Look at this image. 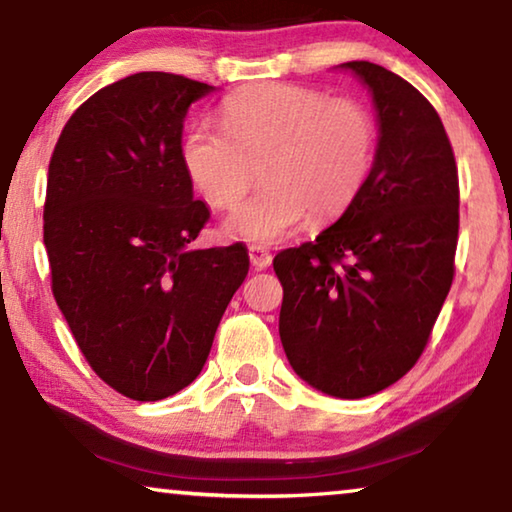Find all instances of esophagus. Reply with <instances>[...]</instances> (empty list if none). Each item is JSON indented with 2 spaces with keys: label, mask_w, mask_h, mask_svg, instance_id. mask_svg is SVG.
<instances>
[{
  "label": "esophagus",
  "mask_w": 512,
  "mask_h": 512,
  "mask_svg": "<svg viewBox=\"0 0 512 512\" xmlns=\"http://www.w3.org/2000/svg\"><path fill=\"white\" fill-rule=\"evenodd\" d=\"M248 255H250V264H253L257 271L266 269V266H271V262H273V255L269 253V250H266L264 246H257V243H253V246L248 248Z\"/></svg>",
  "instance_id": "obj_1"
}]
</instances>
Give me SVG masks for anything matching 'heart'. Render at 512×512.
<instances>
[{"label":"heart","mask_w":512,"mask_h":512,"mask_svg":"<svg viewBox=\"0 0 512 512\" xmlns=\"http://www.w3.org/2000/svg\"><path fill=\"white\" fill-rule=\"evenodd\" d=\"M223 126H190L181 163L213 207L248 193L262 165L264 190L225 218L232 239L276 243L310 213L324 223L340 216L368 181L377 151L372 112L352 98H331L299 85L243 89L223 105Z\"/></svg>","instance_id":"obj_1"}]
</instances>
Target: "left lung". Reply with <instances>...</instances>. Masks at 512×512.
<instances>
[{
  "label": "left lung",
  "mask_w": 512,
  "mask_h": 512,
  "mask_svg": "<svg viewBox=\"0 0 512 512\" xmlns=\"http://www.w3.org/2000/svg\"><path fill=\"white\" fill-rule=\"evenodd\" d=\"M372 91L375 165L331 227L280 250V340L296 375L356 400L414 368L455 276L460 183L432 103L400 75L347 61Z\"/></svg>",
  "instance_id": "obj_1"
}]
</instances>
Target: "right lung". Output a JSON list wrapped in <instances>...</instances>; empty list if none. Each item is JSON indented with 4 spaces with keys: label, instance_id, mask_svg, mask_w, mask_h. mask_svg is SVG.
<instances>
[{
    "label": "right lung",
    "instance_id": "right-lung-1",
    "mask_svg": "<svg viewBox=\"0 0 512 512\" xmlns=\"http://www.w3.org/2000/svg\"><path fill=\"white\" fill-rule=\"evenodd\" d=\"M211 85L147 71L103 87L66 121L43 207L52 294L91 370L156 402L200 375L248 276L241 243L190 250L209 223L181 163L190 103Z\"/></svg>",
    "mask_w": 512,
    "mask_h": 512
}]
</instances>
